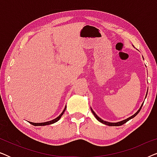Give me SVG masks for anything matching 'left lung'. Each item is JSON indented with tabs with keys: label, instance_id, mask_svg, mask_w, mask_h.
<instances>
[{
	"label": "left lung",
	"instance_id": "obj_1",
	"mask_svg": "<svg viewBox=\"0 0 157 157\" xmlns=\"http://www.w3.org/2000/svg\"><path fill=\"white\" fill-rule=\"evenodd\" d=\"M142 106H143V104L141 105V106L140 107V109H139L138 111H137V112H136V113H134V115L132 116V117H129V118H128V119H125V120H124V121H121L117 122V123H110V122H108V121H104V120H102L101 119H100V118L98 117V116L96 114L95 112H94V111L93 110H92L91 109V111H92V113H93V114L94 115V117H95L96 118V119H97L98 121H99L100 122H101V123H103V124H106V125H108V126H121V125H123V124H125L126 122H127L128 121H129L130 119H133V118H134V117H136V115L138 114V113H139V111H140V110H141V107H142Z\"/></svg>",
	"mask_w": 157,
	"mask_h": 157
}]
</instances>
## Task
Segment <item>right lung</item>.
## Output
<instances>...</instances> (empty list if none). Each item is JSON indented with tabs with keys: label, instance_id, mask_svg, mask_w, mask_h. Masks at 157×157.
Returning <instances> with one entry per match:
<instances>
[{
	"label": "right lung",
	"instance_id": "add662e5",
	"mask_svg": "<svg viewBox=\"0 0 157 157\" xmlns=\"http://www.w3.org/2000/svg\"><path fill=\"white\" fill-rule=\"evenodd\" d=\"M66 109V107L65 109H64V110L63 111V112H62L61 114L59 116V117H58L57 118H56L55 119L52 120V121H47V122H44V123H33V122H30V124H32V125H33V126H45V125H49V124L55 123V122H56L57 121H59V120L60 119V118L61 117V116L63 114V113H64V111H65Z\"/></svg>",
	"mask_w": 157,
	"mask_h": 157
}]
</instances>
